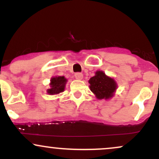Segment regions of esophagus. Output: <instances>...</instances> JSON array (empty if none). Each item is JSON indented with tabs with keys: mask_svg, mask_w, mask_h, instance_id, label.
I'll return each mask as SVG.
<instances>
[{
	"mask_svg": "<svg viewBox=\"0 0 159 159\" xmlns=\"http://www.w3.org/2000/svg\"><path fill=\"white\" fill-rule=\"evenodd\" d=\"M75 77L76 79H82L83 78V74L81 73V72H76L75 74Z\"/></svg>",
	"mask_w": 159,
	"mask_h": 159,
	"instance_id": "obj_1",
	"label": "esophagus"
}]
</instances>
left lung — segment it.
I'll return each instance as SVG.
<instances>
[{
	"label": "left lung",
	"instance_id": "8db88e82",
	"mask_svg": "<svg viewBox=\"0 0 159 159\" xmlns=\"http://www.w3.org/2000/svg\"><path fill=\"white\" fill-rule=\"evenodd\" d=\"M90 90L99 99L111 98L116 89V84L114 79L107 77L102 71H97L96 75L89 81Z\"/></svg>",
	"mask_w": 159,
	"mask_h": 159
}]
</instances>
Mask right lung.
I'll return each instance as SVG.
<instances>
[{"label": "right lung", "instance_id": "right-lung-1", "mask_svg": "<svg viewBox=\"0 0 159 159\" xmlns=\"http://www.w3.org/2000/svg\"><path fill=\"white\" fill-rule=\"evenodd\" d=\"M66 79L63 76L52 78L51 80V88L48 90L49 94H57L64 90Z\"/></svg>", "mask_w": 159, "mask_h": 159}]
</instances>
